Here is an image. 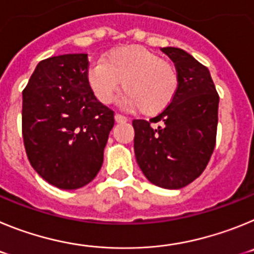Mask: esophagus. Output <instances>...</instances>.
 Listing matches in <instances>:
<instances>
[{"label":"esophagus","instance_id":"obj_1","mask_svg":"<svg viewBox=\"0 0 254 254\" xmlns=\"http://www.w3.org/2000/svg\"><path fill=\"white\" fill-rule=\"evenodd\" d=\"M114 118H116V122L117 123H125V122H127V117L122 116V114H120V113H117Z\"/></svg>","mask_w":254,"mask_h":254}]
</instances>
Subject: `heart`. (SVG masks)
<instances>
[{
    "mask_svg": "<svg viewBox=\"0 0 254 254\" xmlns=\"http://www.w3.org/2000/svg\"><path fill=\"white\" fill-rule=\"evenodd\" d=\"M86 81L102 103L112 102L122 82L125 104L137 107V111L145 116H154L167 109L179 87L176 67L140 46L111 51L104 62L87 68Z\"/></svg>",
    "mask_w": 254,
    "mask_h": 254,
    "instance_id": "obj_1",
    "label": "heart"
}]
</instances>
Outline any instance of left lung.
Returning a JSON list of instances; mask_svg holds the SVG:
<instances>
[{
  "label": "left lung",
  "mask_w": 254,
  "mask_h": 254,
  "mask_svg": "<svg viewBox=\"0 0 254 254\" xmlns=\"http://www.w3.org/2000/svg\"><path fill=\"white\" fill-rule=\"evenodd\" d=\"M179 87L172 104L150 121L133 120L134 155L152 185L179 190L198 178L216 143L219 94L210 71L190 53L167 47ZM161 122L158 127L151 123Z\"/></svg>",
  "instance_id": "obj_1"
}]
</instances>
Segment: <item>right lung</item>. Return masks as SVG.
<instances>
[{"mask_svg": "<svg viewBox=\"0 0 254 254\" xmlns=\"http://www.w3.org/2000/svg\"><path fill=\"white\" fill-rule=\"evenodd\" d=\"M85 53L40 61L22 91V138L31 167L49 185L77 190L102 168L114 112L87 85Z\"/></svg>", "mask_w": 254, "mask_h": 254, "instance_id": "1", "label": "right lung"}]
</instances>
